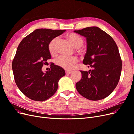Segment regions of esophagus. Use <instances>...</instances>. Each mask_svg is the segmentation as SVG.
Returning a JSON list of instances; mask_svg holds the SVG:
<instances>
[{
    "mask_svg": "<svg viewBox=\"0 0 134 134\" xmlns=\"http://www.w3.org/2000/svg\"><path fill=\"white\" fill-rule=\"evenodd\" d=\"M72 72V71L71 70H65V73L66 74H71Z\"/></svg>",
    "mask_w": 134,
    "mask_h": 134,
    "instance_id": "34e87169",
    "label": "esophagus"
}]
</instances>
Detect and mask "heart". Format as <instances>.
Returning <instances> with one entry per match:
<instances>
[{
  "label": "heart",
  "instance_id": "b5f03b06",
  "mask_svg": "<svg viewBox=\"0 0 134 134\" xmlns=\"http://www.w3.org/2000/svg\"><path fill=\"white\" fill-rule=\"evenodd\" d=\"M66 38L79 53H82L83 50L81 46L84 43V40L82 37L75 34L71 33L66 35ZM58 41V38L55 37L52 39L48 43V49L52 56L55 55L56 54V44ZM77 62L78 59L76 56H66L64 55L59 56L55 60V63L57 65L67 70L71 69Z\"/></svg>",
  "mask_w": 134,
  "mask_h": 134
}]
</instances>
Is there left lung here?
<instances>
[{
    "label": "left lung",
    "mask_w": 134,
    "mask_h": 134,
    "mask_svg": "<svg viewBox=\"0 0 134 134\" xmlns=\"http://www.w3.org/2000/svg\"><path fill=\"white\" fill-rule=\"evenodd\" d=\"M86 37L87 52L83 64L92 69L80 71L82 78L76 83L80 94L92 100L108 97L119 82L121 60L117 44L111 36L97 27H90L74 31Z\"/></svg>",
    "instance_id": "left-lung-1"
}]
</instances>
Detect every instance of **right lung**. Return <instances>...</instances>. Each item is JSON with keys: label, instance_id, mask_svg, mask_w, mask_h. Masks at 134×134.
<instances>
[{"label": "right lung", "instance_id": "1", "mask_svg": "<svg viewBox=\"0 0 134 134\" xmlns=\"http://www.w3.org/2000/svg\"><path fill=\"white\" fill-rule=\"evenodd\" d=\"M65 31L37 29L18 45L12 62V69L18 88L28 98L42 102L57 91L59 79L65 75L64 69L54 64H51V70L46 72L42 71V68L51 58L48 43Z\"/></svg>", "mask_w": 134, "mask_h": 134}]
</instances>
